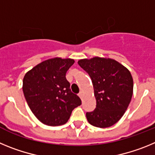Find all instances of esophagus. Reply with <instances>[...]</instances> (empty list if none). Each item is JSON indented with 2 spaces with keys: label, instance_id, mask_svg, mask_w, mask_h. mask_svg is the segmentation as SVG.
Listing matches in <instances>:
<instances>
[{
  "label": "esophagus",
  "instance_id": "34e87169",
  "mask_svg": "<svg viewBox=\"0 0 155 155\" xmlns=\"http://www.w3.org/2000/svg\"><path fill=\"white\" fill-rule=\"evenodd\" d=\"M78 96L80 97L81 98H83V92H82V91H81V92L79 93V94H78Z\"/></svg>",
  "mask_w": 155,
  "mask_h": 155
}]
</instances>
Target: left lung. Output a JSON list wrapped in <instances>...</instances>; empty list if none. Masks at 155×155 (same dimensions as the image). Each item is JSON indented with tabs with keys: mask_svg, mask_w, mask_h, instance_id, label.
<instances>
[{
	"mask_svg": "<svg viewBox=\"0 0 155 155\" xmlns=\"http://www.w3.org/2000/svg\"><path fill=\"white\" fill-rule=\"evenodd\" d=\"M78 64L91 78L96 98V108L86 113L87 121L100 128L114 125L131 101L134 82L130 72L112 59H84Z\"/></svg>",
	"mask_w": 155,
	"mask_h": 155,
	"instance_id": "obj_1",
	"label": "left lung"
}]
</instances>
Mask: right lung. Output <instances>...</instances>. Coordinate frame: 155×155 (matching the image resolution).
I'll list each match as a JSON object with an SVG mask.
<instances>
[{
	"label": "right lung",
	"instance_id": "1",
	"mask_svg": "<svg viewBox=\"0 0 155 155\" xmlns=\"http://www.w3.org/2000/svg\"><path fill=\"white\" fill-rule=\"evenodd\" d=\"M74 61L54 58L40 63L25 74L23 79L25 98L41 123L64 125L81 101L70 88L66 73Z\"/></svg>",
	"mask_w": 155,
	"mask_h": 155
}]
</instances>
